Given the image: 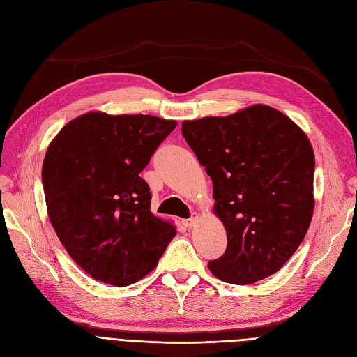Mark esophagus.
I'll use <instances>...</instances> for the list:
<instances>
[{"mask_svg": "<svg viewBox=\"0 0 357 357\" xmlns=\"http://www.w3.org/2000/svg\"><path fill=\"white\" fill-rule=\"evenodd\" d=\"M197 220H198V215L195 214V215H192V218H190V219H186V220H183L181 223H183V225H185V226H186V228H192V226L197 223Z\"/></svg>", "mask_w": 357, "mask_h": 357, "instance_id": "34e87169", "label": "esophagus"}]
</instances>
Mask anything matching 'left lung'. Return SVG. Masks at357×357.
Here are the masks:
<instances>
[{"label":"left lung","instance_id":"1","mask_svg":"<svg viewBox=\"0 0 357 357\" xmlns=\"http://www.w3.org/2000/svg\"><path fill=\"white\" fill-rule=\"evenodd\" d=\"M181 134L213 180L226 252L208 262L222 282L275 274L304 240L314 210V152L282 112L252 105L226 117L186 121Z\"/></svg>","mask_w":357,"mask_h":357}]
</instances>
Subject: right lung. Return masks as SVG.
<instances>
[{
	"instance_id": "1",
	"label": "right lung",
	"mask_w": 357,
	"mask_h": 357,
	"mask_svg": "<svg viewBox=\"0 0 357 357\" xmlns=\"http://www.w3.org/2000/svg\"><path fill=\"white\" fill-rule=\"evenodd\" d=\"M176 126L149 114L91 112L47 147L41 178L50 223L73 261L98 282L137 283L177 234L150 211L152 195L139 177Z\"/></svg>"
}]
</instances>
